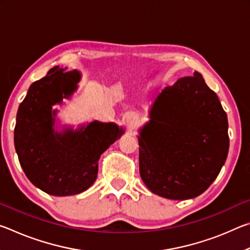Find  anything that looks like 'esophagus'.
<instances>
[{"instance_id": "obj_1", "label": "esophagus", "mask_w": 250, "mask_h": 250, "mask_svg": "<svg viewBox=\"0 0 250 250\" xmlns=\"http://www.w3.org/2000/svg\"><path fill=\"white\" fill-rule=\"evenodd\" d=\"M137 120H138V117H137V116H130V118H129L130 124H132V122L137 121Z\"/></svg>"}]
</instances>
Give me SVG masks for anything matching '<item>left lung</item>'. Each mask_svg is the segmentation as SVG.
<instances>
[{
	"instance_id": "8db88e82",
	"label": "left lung",
	"mask_w": 250,
	"mask_h": 250,
	"mask_svg": "<svg viewBox=\"0 0 250 250\" xmlns=\"http://www.w3.org/2000/svg\"><path fill=\"white\" fill-rule=\"evenodd\" d=\"M139 137L142 181L151 192L188 200L205 192L225 163L227 115L202 75L180 78L155 97Z\"/></svg>"
}]
</instances>
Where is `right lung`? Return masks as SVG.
Listing matches in <instances>:
<instances>
[{
	"label": "right lung",
	"instance_id": "add662e5",
	"mask_svg": "<svg viewBox=\"0 0 250 250\" xmlns=\"http://www.w3.org/2000/svg\"><path fill=\"white\" fill-rule=\"evenodd\" d=\"M77 70L58 66L33 83L21 103L14 129L15 150L25 175L36 188L54 196L82 193L96 181L100 155L124 130L94 121L78 131L53 129L52 105L69 98L79 82Z\"/></svg>",
	"mask_w": 250,
	"mask_h": 250
}]
</instances>
